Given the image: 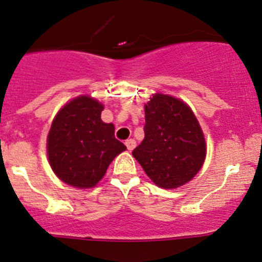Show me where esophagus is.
Masks as SVG:
<instances>
[{
	"mask_svg": "<svg viewBox=\"0 0 262 262\" xmlns=\"http://www.w3.org/2000/svg\"><path fill=\"white\" fill-rule=\"evenodd\" d=\"M125 145H126V148H128V150H133L134 148H136L137 143H136V140H134V139H128L125 142Z\"/></svg>",
	"mask_w": 262,
	"mask_h": 262,
	"instance_id": "esophagus-1",
	"label": "esophagus"
}]
</instances>
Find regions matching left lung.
Returning a JSON list of instances; mask_svg holds the SVG:
<instances>
[{"label":"left lung","mask_w":262,"mask_h":262,"mask_svg":"<svg viewBox=\"0 0 262 262\" xmlns=\"http://www.w3.org/2000/svg\"><path fill=\"white\" fill-rule=\"evenodd\" d=\"M144 110V139L133 157L157 186H183L205 162L206 143L198 120L187 104L169 95L156 94Z\"/></svg>","instance_id":"obj_1"}]
</instances>
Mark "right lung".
Returning a JSON list of instances; mask_svg holds the SVG:
<instances>
[{
  "instance_id": "1",
  "label": "right lung",
  "mask_w": 262,
  "mask_h": 262,
  "mask_svg": "<svg viewBox=\"0 0 262 262\" xmlns=\"http://www.w3.org/2000/svg\"><path fill=\"white\" fill-rule=\"evenodd\" d=\"M104 106L78 96L57 113L48 136L49 162L55 174L78 188L94 187L113 159L126 149L114 137V125L101 120Z\"/></svg>"
}]
</instances>
